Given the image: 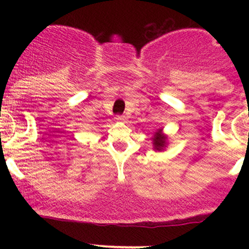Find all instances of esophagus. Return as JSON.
Returning <instances> with one entry per match:
<instances>
[{
	"label": "esophagus",
	"instance_id": "obj_1",
	"mask_svg": "<svg viewBox=\"0 0 249 249\" xmlns=\"http://www.w3.org/2000/svg\"><path fill=\"white\" fill-rule=\"evenodd\" d=\"M116 121L117 122H125V121H126V117H125V116H122V115H118V116H117L116 117Z\"/></svg>",
	"mask_w": 249,
	"mask_h": 249
}]
</instances>
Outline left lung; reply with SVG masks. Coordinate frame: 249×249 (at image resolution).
I'll return each mask as SVG.
<instances>
[{
    "mask_svg": "<svg viewBox=\"0 0 249 249\" xmlns=\"http://www.w3.org/2000/svg\"><path fill=\"white\" fill-rule=\"evenodd\" d=\"M152 141H153L154 150H157V151H162L167 145V137L162 133L161 128L154 133V137L152 138Z\"/></svg>",
    "mask_w": 249,
    "mask_h": 249,
    "instance_id": "obj_1",
    "label": "left lung"
}]
</instances>
